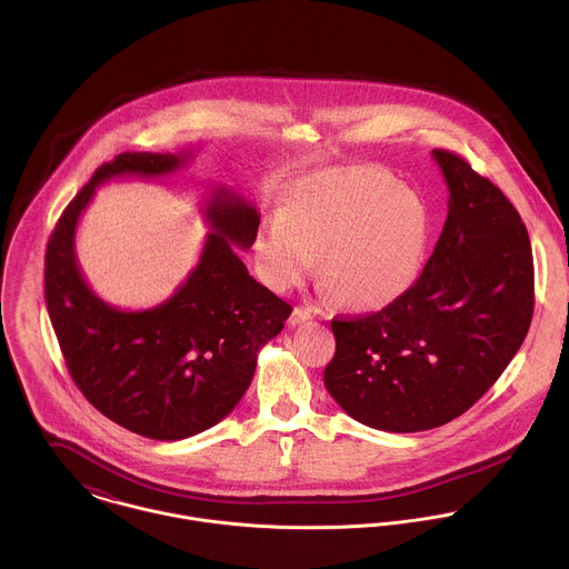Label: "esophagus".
I'll return each mask as SVG.
<instances>
[{
	"mask_svg": "<svg viewBox=\"0 0 569 569\" xmlns=\"http://www.w3.org/2000/svg\"><path fill=\"white\" fill-rule=\"evenodd\" d=\"M311 318H313V316H311V309H307V307H296L293 313H291V318H289V326L305 325V322H309Z\"/></svg>",
	"mask_w": 569,
	"mask_h": 569,
	"instance_id": "34e87169",
	"label": "esophagus"
}]
</instances>
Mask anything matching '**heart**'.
Masks as SVG:
<instances>
[{
  "mask_svg": "<svg viewBox=\"0 0 569 569\" xmlns=\"http://www.w3.org/2000/svg\"><path fill=\"white\" fill-rule=\"evenodd\" d=\"M433 234L427 201L379 166L305 177L253 241L260 278L291 291L320 256L326 291L350 311L375 313L406 298L422 276Z\"/></svg>",
  "mask_w": 569,
  "mask_h": 569,
  "instance_id": "1",
  "label": "heart"
}]
</instances>
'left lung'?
<instances>
[{
    "mask_svg": "<svg viewBox=\"0 0 569 569\" xmlns=\"http://www.w3.org/2000/svg\"><path fill=\"white\" fill-rule=\"evenodd\" d=\"M431 156L449 212L422 276L388 309L330 322L328 395L355 420L392 433L440 427L482 399L535 311L532 247L519 212L465 158Z\"/></svg>",
    "mask_w": 569,
    "mask_h": 569,
    "instance_id": "left-lung-1",
    "label": "left lung"
}]
</instances>
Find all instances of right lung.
Returning a JSON list of instances; mask_svg holds the SVG:
<instances>
[{"instance_id": "obj_1", "label": "right lung", "mask_w": 569, "mask_h": 569, "mask_svg": "<svg viewBox=\"0 0 569 569\" xmlns=\"http://www.w3.org/2000/svg\"><path fill=\"white\" fill-rule=\"evenodd\" d=\"M186 158L120 153L102 163L61 214L46 249V307L74 383L109 420L168 442L210 429L237 407L258 350L293 311L237 256L234 244L247 249L256 241L260 214L223 188L206 203L212 232L172 298L147 311H120L87 287L74 234L96 186L122 174H168Z\"/></svg>"}]
</instances>
